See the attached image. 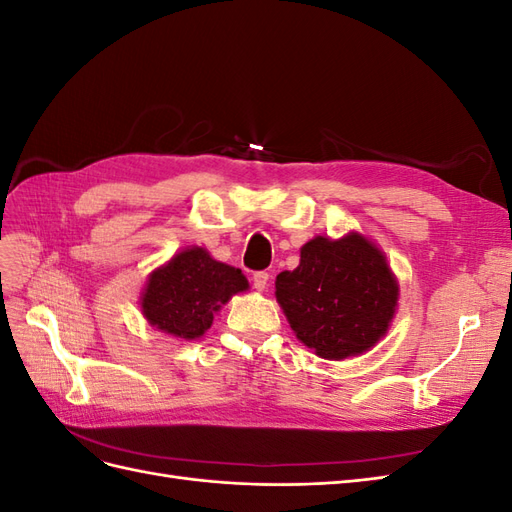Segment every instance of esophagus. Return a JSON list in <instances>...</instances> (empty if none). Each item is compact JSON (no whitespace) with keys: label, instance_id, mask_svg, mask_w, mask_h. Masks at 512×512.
<instances>
[{"label":"esophagus","instance_id":"1","mask_svg":"<svg viewBox=\"0 0 512 512\" xmlns=\"http://www.w3.org/2000/svg\"><path fill=\"white\" fill-rule=\"evenodd\" d=\"M252 282H254V288H256L258 292H262V290H265V288L269 286V273H267V271H258V273H254Z\"/></svg>","mask_w":512,"mask_h":512}]
</instances>
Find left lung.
I'll list each match as a JSON object with an SVG mask.
<instances>
[{
	"instance_id": "1",
	"label": "left lung",
	"mask_w": 512,
	"mask_h": 512,
	"mask_svg": "<svg viewBox=\"0 0 512 512\" xmlns=\"http://www.w3.org/2000/svg\"><path fill=\"white\" fill-rule=\"evenodd\" d=\"M275 299L301 344L320 359L342 361L389 333L399 282L380 247L352 230L309 239L299 267L277 275Z\"/></svg>"
}]
</instances>
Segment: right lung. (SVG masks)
<instances>
[{
  "instance_id": "right-lung-1",
  "label": "right lung",
  "mask_w": 512,
  "mask_h": 512,
  "mask_svg": "<svg viewBox=\"0 0 512 512\" xmlns=\"http://www.w3.org/2000/svg\"><path fill=\"white\" fill-rule=\"evenodd\" d=\"M250 282L241 269L215 260L205 247H185L147 277L141 312L158 331L192 342L203 337L213 316Z\"/></svg>"
}]
</instances>
